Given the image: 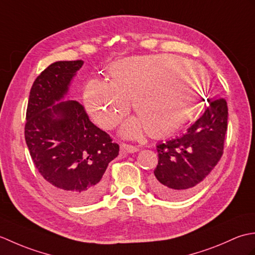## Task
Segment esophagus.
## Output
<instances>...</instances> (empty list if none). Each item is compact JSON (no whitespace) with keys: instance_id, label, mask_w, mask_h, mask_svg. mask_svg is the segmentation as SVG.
<instances>
[{"instance_id":"obj_1","label":"esophagus","mask_w":255,"mask_h":255,"mask_svg":"<svg viewBox=\"0 0 255 255\" xmlns=\"http://www.w3.org/2000/svg\"><path fill=\"white\" fill-rule=\"evenodd\" d=\"M121 149H122L123 153H134L139 150L137 147H134V145L127 144V143H123L121 145Z\"/></svg>"}]
</instances>
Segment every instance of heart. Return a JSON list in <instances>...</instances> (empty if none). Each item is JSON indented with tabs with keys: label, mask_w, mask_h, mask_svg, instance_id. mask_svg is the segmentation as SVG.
Listing matches in <instances>:
<instances>
[{
	"label": "heart",
	"mask_w": 255,
	"mask_h": 255,
	"mask_svg": "<svg viewBox=\"0 0 255 255\" xmlns=\"http://www.w3.org/2000/svg\"><path fill=\"white\" fill-rule=\"evenodd\" d=\"M110 83L92 80L83 92L84 106L97 126L110 130L130 108L139 117L124 124L122 134L131 138L148 129L150 136H170L202 110L209 77L198 63L161 53L132 56L113 62Z\"/></svg>",
	"instance_id": "b5f03b06"
}]
</instances>
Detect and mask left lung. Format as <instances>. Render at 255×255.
I'll use <instances>...</instances> for the list:
<instances>
[{
	"label": "left lung",
	"mask_w": 255,
	"mask_h": 255,
	"mask_svg": "<svg viewBox=\"0 0 255 255\" xmlns=\"http://www.w3.org/2000/svg\"><path fill=\"white\" fill-rule=\"evenodd\" d=\"M227 123L226 100L211 101L185 133L156 145L159 162L151 180L153 192L176 200L196 191L224 153Z\"/></svg>",
	"instance_id": "obj_1"
}]
</instances>
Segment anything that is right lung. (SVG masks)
<instances>
[{"label":"right lung","instance_id":"obj_1","mask_svg":"<svg viewBox=\"0 0 255 255\" xmlns=\"http://www.w3.org/2000/svg\"><path fill=\"white\" fill-rule=\"evenodd\" d=\"M82 60L57 61L32 84L25 140L37 170L59 198L88 205L104 194L108 163L119 145L90 121L77 101H63Z\"/></svg>","mask_w":255,"mask_h":255}]
</instances>
